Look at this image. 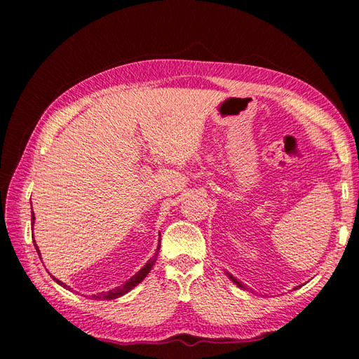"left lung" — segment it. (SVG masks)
<instances>
[{"instance_id":"8db88e82","label":"left lung","mask_w":359,"mask_h":359,"mask_svg":"<svg viewBox=\"0 0 359 359\" xmlns=\"http://www.w3.org/2000/svg\"><path fill=\"white\" fill-rule=\"evenodd\" d=\"M226 274H228V278H230V279H231V280L234 282V284H236V285H238L239 288H243V290H245V285H243V284H241V282H239L238 279H236V278L233 276V274H230V273H228V271H226ZM296 288H297V287H296Z\"/></svg>"}]
</instances>
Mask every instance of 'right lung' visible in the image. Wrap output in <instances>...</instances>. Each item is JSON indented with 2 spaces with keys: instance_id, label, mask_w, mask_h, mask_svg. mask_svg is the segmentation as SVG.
I'll return each instance as SVG.
<instances>
[{
  "instance_id": "add662e5",
  "label": "right lung",
  "mask_w": 359,
  "mask_h": 359,
  "mask_svg": "<svg viewBox=\"0 0 359 359\" xmlns=\"http://www.w3.org/2000/svg\"><path fill=\"white\" fill-rule=\"evenodd\" d=\"M34 220H35V216H34V211H32V226H34ZM34 245H35V248H36V253H38V256H40V259H41V255H40V250H38V247H36V243H35V239H34ZM158 250H160V241H158V245H157V250H156V253H154V256H152L149 261L144 264L142 269L137 271L133 278H129L123 285H120V287H116V288H112V290H109V292H103V293H97V294H93L90 296V299H95V301H111V299H116V297H120V296H123V294H126L128 292H131V290L135 287V285H139L140 282L147 278V274L151 271V269L152 266H154V264H156V259H157V255H158ZM52 279L57 282L58 285H62V287H65V288H69L67 287L65 282H62V280H58L57 278H53L52 276ZM71 290V288H69Z\"/></svg>"
}]
</instances>
